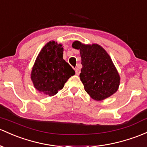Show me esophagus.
Segmentation results:
<instances>
[{
  "mask_svg": "<svg viewBox=\"0 0 147 147\" xmlns=\"http://www.w3.org/2000/svg\"><path fill=\"white\" fill-rule=\"evenodd\" d=\"M75 73H76V75H80V70L79 68H75Z\"/></svg>",
  "mask_w": 147,
  "mask_h": 147,
  "instance_id": "1",
  "label": "esophagus"
}]
</instances>
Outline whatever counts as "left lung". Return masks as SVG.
Segmentation results:
<instances>
[{
  "instance_id": "1",
  "label": "left lung",
  "mask_w": 147,
  "mask_h": 147,
  "mask_svg": "<svg viewBox=\"0 0 147 147\" xmlns=\"http://www.w3.org/2000/svg\"><path fill=\"white\" fill-rule=\"evenodd\" d=\"M72 47L80 50L82 67L80 77L85 91L92 99L102 100L117 91L120 75L105 49L98 44L73 42Z\"/></svg>"
}]
</instances>
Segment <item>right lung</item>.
Here are the masks:
<instances>
[{
  "label": "right lung",
  "mask_w": 147,
  "mask_h": 147,
  "mask_svg": "<svg viewBox=\"0 0 147 147\" xmlns=\"http://www.w3.org/2000/svg\"><path fill=\"white\" fill-rule=\"evenodd\" d=\"M63 45L49 41L40 51L32 67L30 79L40 93L53 96L63 88L75 70L63 58Z\"/></svg>",
  "instance_id": "1"
}]
</instances>
